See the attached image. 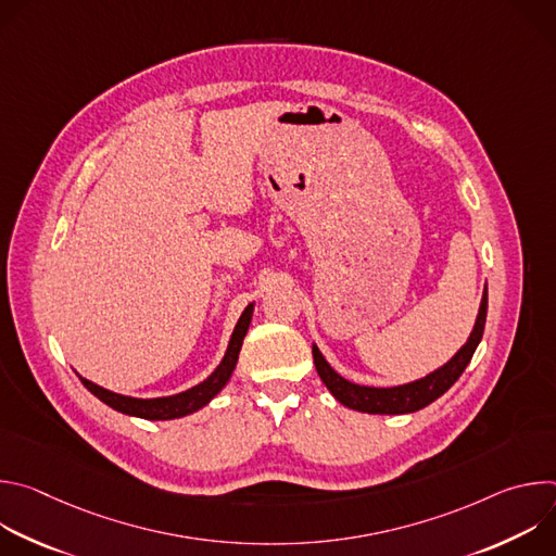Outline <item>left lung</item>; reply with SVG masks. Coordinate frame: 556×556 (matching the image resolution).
I'll return each instance as SVG.
<instances>
[{"label":"left lung","instance_id":"1","mask_svg":"<svg viewBox=\"0 0 556 556\" xmlns=\"http://www.w3.org/2000/svg\"><path fill=\"white\" fill-rule=\"evenodd\" d=\"M486 309H489V292L484 290L482 305L478 312V319H475V328L468 337V341L459 348V352L444 363L440 369L431 371L429 376L399 384V387H365L345 380L341 374H337L330 363L324 358L319 348L312 345V356H314V367L319 371L324 384L330 389L334 399L356 412L363 414H387V416H399V414H414L433 401H438L440 395L451 389V384L462 376L466 365L470 363L475 350H478L484 326H486Z\"/></svg>","mask_w":556,"mask_h":556}]
</instances>
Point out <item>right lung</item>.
Wrapping results in <instances>:
<instances>
[{
	"label": "right lung",
	"mask_w": 556,
	"mask_h": 556,
	"mask_svg": "<svg viewBox=\"0 0 556 556\" xmlns=\"http://www.w3.org/2000/svg\"><path fill=\"white\" fill-rule=\"evenodd\" d=\"M253 305L251 303L242 316L237 321L232 337L228 341L226 354L222 358V363L215 367V371L202 380L200 384L176 393V395H165V399H131V395H123V393H114L110 389H103L94 382H90L88 378H81V382L88 387V391H92L99 401H103L108 407L127 414V416H136V418H144V420H174V418H182L189 416L202 407H206L215 395L224 389V384L230 380L232 369L237 365V358H240V350L244 343V337L249 332L251 319H253Z\"/></svg>",
	"instance_id": "1"
}]
</instances>
